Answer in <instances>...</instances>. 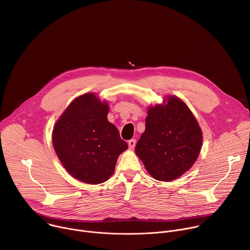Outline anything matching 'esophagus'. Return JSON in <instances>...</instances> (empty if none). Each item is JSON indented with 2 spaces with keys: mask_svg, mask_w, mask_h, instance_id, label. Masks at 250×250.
I'll list each match as a JSON object with an SVG mask.
<instances>
[{
  "mask_svg": "<svg viewBox=\"0 0 250 250\" xmlns=\"http://www.w3.org/2000/svg\"><path fill=\"white\" fill-rule=\"evenodd\" d=\"M135 144H136L135 139H130V140H128V147H129V149H133L134 146H135Z\"/></svg>",
  "mask_w": 250,
  "mask_h": 250,
  "instance_id": "esophagus-1",
  "label": "esophagus"
}]
</instances>
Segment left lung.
Instances as JSON below:
<instances>
[{"mask_svg":"<svg viewBox=\"0 0 250 250\" xmlns=\"http://www.w3.org/2000/svg\"><path fill=\"white\" fill-rule=\"evenodd\" d=\"M202 142V129L188 105L168 95L163 104L148 108L135 153L154 179L169 182L194 165Z\"/></svg>","mask_w":250,"mask_h":250,"instance_id":"1","label":"left lung"}]
</instances>
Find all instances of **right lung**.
<instances>
[{
	"label": "right lung",
	"mask_w": 250,
	"mask_h": 250,
	"mask_svg": "<svg viewBox=\"0 0 250 250\" xmlns=\"http://www.w3.org/2000/svg\"><path fill=\"white\" fill-rule=\"evenodd\" d=\"M108 114V103L87 93L71 102L54 125L56 155L67 172L81 182L101 184L108 180L119 155L127 149Z\"/></svg>",
	"instance_id": "1"
}]
</instances>
